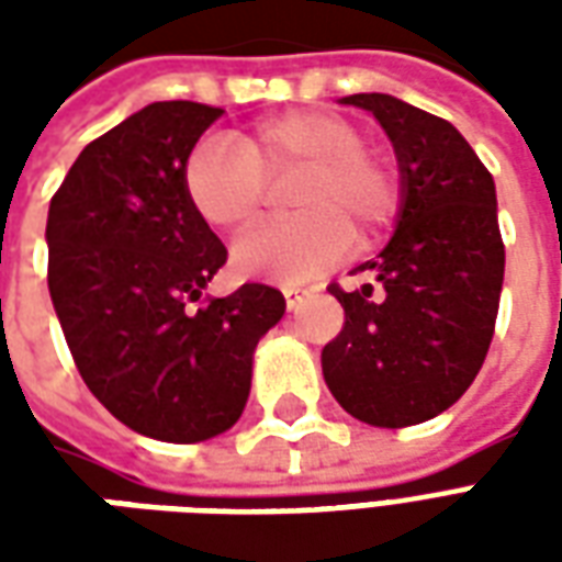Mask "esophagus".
Wrapping results in <instances>:
<instances>
[{
    "instance_id": "34e87169",
    "label": "esophagus",
    "mask_w": 562,
    "mask_h": 562,
    "mask_svg": "<svg viewBox=\"0 0 562 562\" xmlns=\"http://www.w3.org/2000/svg\"><path fill=\"white\" fill-rule=\"evenodd\" d=\"M282 294H285V306L297 310L310 297V289H294V285H289V289H282Z\"/></svg>"
}]
</instances>
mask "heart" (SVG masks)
Wrapping results in <instances>:
<instances>
[{
    "mask_svg": "<svg viewBox=\"0 0 562 562\" xmlns=\"http://www.w3.org/2000/svg\"><path fill=\"white\" fill-rule=\"evenodd\" d=\"M349 116L289 111L261 120L237 140H198L183 168L186 195L216 232H244L268 195V180H285L292 220L268 222L234 246V268L249 280L304 282L334 265L349 246V228L370 237L401 207V177L389 156L361 144Z\"/></svg>",
    "mask_w": 562,
    "mask_h": 562,
    "instance_id": "obj_1",
    "label": "heart"
}]
</instances>
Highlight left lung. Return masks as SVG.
Returning <instances> with one entry per match:
<instances>
[{"mask_svg":"<svg viewBox=\"0 0 562 562\" xmlns=\"http://www.w3.org/2000/svg\"><path fill=\"white\" fill-rule=\"evenodd\" d=\"M394 144L401 213L389 246L355 270L342 330L322 349L330 394L358 422L409 427L446 413L470 389L494 340L506 246L494 177L458 128L385 92L346 95Z\"/></svg>","mask_w":562,"mask_h":562,"instance_id":"left-lung-1","label":"left lung"}]
</instances>
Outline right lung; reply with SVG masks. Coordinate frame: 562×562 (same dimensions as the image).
Here are the masks:
<instances>
[{
	"instance_id": "right-lung-1",
	"label": "right lung",
	"mask_w": 562,
	"mask_h": 562,
	"mask_svg": "<svg viewBox=\"0 0 562 562\" xmlns=\"http://www.w3.org/2000/svg\"><path fill=\"white\" fill-rule=\"evenodd\" d=\"M222 108L153 102L83 147L47 213V285L87 389L135 434L201 442L249 397L252 352L285 297L244 282L204 297L228 249L183 168Z\"/></svg>"
}]
</instances>
